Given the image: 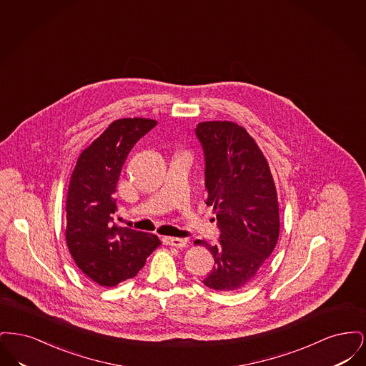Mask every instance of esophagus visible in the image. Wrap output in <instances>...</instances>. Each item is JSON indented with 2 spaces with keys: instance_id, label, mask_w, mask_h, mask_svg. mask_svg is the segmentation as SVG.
<instances>
[{
  "instance_id": "1",
  "label": "esophagus",
  "mask_w": 366,
  "mask_h": 366,
  "mask_svg": "<svg viewBox=\"0 0 366 366\" xmlns=\"http://www.w3.org/2000/svg\"><path fill=\"white\" fill-rule=\"evenodd\" d=\"M163 243L166 244V245L177 247V248H184V247L187 245V240H185V239H178V237L166 236V237H163Z\"/></svg>"
}]
</instances>
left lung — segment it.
Wrapping results in <instances>:
<instances>
[{
  "mask_svg": "<svg viewBox=\"0 0 366 366\" xmlns=\"http://www.w3.org/2000/svg\"><path fill=\"white\" fill-rule=\"evenodd\" d=\"M204 155L207 206H212L219 243L203 244L214 267L203 284L232 292L249 284L273 252L280 234L279 202L267 160L247 130L233 122L199 123Z\"/></svg>",
  "mask_w": 366,
  "mask_h": 366,
  "instance_id": "8db88e82",
  "label": "left lung"
}]
</instances>
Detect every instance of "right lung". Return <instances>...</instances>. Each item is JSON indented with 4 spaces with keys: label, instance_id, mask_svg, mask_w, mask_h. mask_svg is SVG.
Instances as JSON below:
<instances>
[{
    "label": "right lung",
    "instance_id": "right-lung-1",
    "mask_svg": "<svg viewBox=\"0 0 366 366\" xmlns=\"http://www.w3.org/2000/svg\"><path fill=\"white\" fill-rule=\"evenodd\" d=\"M157 121L123 118L81 154L67 194L66 240L71 257L87 277L114 287L134 277L159 247L157 234L115 224L117 184L123 163Z\"/></svg>",
    "mask_w": 366,
    "mask_h": 366
}]
</instances>
